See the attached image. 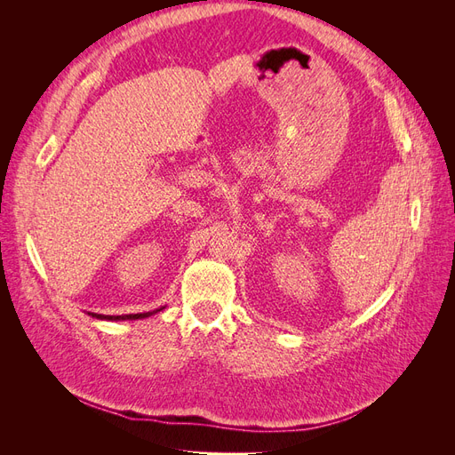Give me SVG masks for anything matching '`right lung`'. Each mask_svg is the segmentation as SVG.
I'll return each instance as SVG.
<instances>
[{"label":"right lung","mask_w":455,"mask_h":455,"mask_svg":"<svg viewBox=\"0 0 455 455\" xmlns=\"http://www.w3.org/2000/svg\"><path fill=\"white\" fill-rule=\"evenodd\" d=\"M164 307H159L156 311H148V313H131V315H99V313H89L92 319H100V321H134V319H146L149 315H156Z\"/></svg>","instance_id":"obj_1"}]
</instances>
